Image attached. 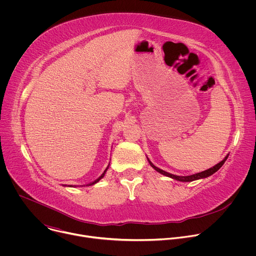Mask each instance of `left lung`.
<instances>
[{"instance_id":"obj_1","label":"left lung","mask_w":256,"mask_h":256,"mask_svg":"<svg viewBox=\"0 0 256 256\" xmlns=\"http://www.w3.org/2000/svg\"><path fill=\"white\" fill-rule=\"evenodd\" d=\"M227 158H228V156H226L225 159L222 160L220 163H218L216 165H214V167H212V168H210V169H208V170H204V171H202V172H200V173H196V174H194V175H188V176H177V175L168 173V172H166V171H164V170H162V169L156 167L150 160H148V161H149L150 165H151L156 171H158L159 173H161V174H163V175H165V176H168V177H170V178L176 179V180H178V181L190 182V181H194V180H198V179H200V178H206V177L210 176L212 174H214V172H216L218 169H220V168L223 166V164L225 163V161L227 160Z\"/></svg>"}]
</instances>
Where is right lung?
<instances>
[{
	"label": "right lung",
	"mask_w": 256,
	"mask_h": 256,
	"mask_svg": "<svg viewBox=\"0 0 256 256\" xmlns=\"http://www.w3.org/2000/svg\"><path fill=\"white\" fill-rule=\"evenodd\" d=\"M107 169H108V167L105 169V171H104V172L101 174V176H100V177H98V178H97L95 181H93L92 184H88V186H93V184H96V182H98V181H99L101 178H103V176H104V174H105V172H106V170H107Z\"/></svg>",
	"instance_id": "add662e5"
}]
</instances>
